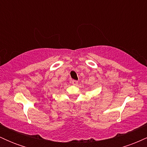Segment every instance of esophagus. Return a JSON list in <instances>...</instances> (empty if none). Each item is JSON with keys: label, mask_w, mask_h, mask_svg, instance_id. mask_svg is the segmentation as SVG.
<instances>
[{"label": "esophagus", "mask_w": 147, "mask_h": 147, "mask_svg": "<svg viewBox=\"0 0 147 147\" xmlns=\"http://www.w3.org/2000/svg\"><path fill=\"white\" fill-rule=\"evenodd\" d=\"M72 84H73V85H77V84H78V82H77V80H72Z\"/></svg>", "instance_id": "34e87169"}]
</instances>
